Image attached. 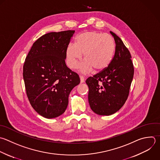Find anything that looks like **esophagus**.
Wrapping results in <instances>:
<instances>
[{
	"instance_id": "34e87169",
	"label": "esophagus",
	"mask_w": 160,
	"mask_h": 160,
	"mask_svg": "<svg viewBox=\"0 0 160 160\" xmlns=\"http://www.w3.org/2000/svg\"><path fill=\"white\" fill-rule=\"evenodd\" d=\"M79 78H80V81H81V83H83L84 82V77L83 76H79Z\"/></svg>"
}]
</instances>
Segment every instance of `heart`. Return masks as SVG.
<instances>
[{"mask_svg": "<svg viewBox=\"0 0 160 160\" xmlns=\"http://www.w3.org/2000/svg\"><path fill=\"white\" fill-rule=\"evenodd\" d=\"M114 50V41L111 36L96 31L85 32L76 37L74 44L67 46V63L71 68H77L83 54L85 61L80 66L81 72L86 74L92 69L101 71L111 62Z\"/></svg>", "mask_w": 160, "mask_h": 160, "instance_id": "obj_1", "label": "heart"}]
</instances>
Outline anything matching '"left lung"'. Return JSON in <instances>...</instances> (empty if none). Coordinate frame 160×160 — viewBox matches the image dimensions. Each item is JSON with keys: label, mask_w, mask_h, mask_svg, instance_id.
<instances>
[{"label": "left lung", "mask_w": 160, "mask_h": 160, "mask_svg": "<svg viewBox=\"0 0 160 160\" xmlns=\"http://www.w3.org/2000/svg\"><path fill=\"white\" fill-rule=\"evenodd\" d=\"M110 33L116 44L114 58L107 68L86 81L90 108L101 116L113 114L121 108L128 97L134 75L129 51L116 34Z\"/></svg>", "instance_id": "left-lung-1"}]
</instances>
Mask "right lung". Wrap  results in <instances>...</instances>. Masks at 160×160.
Instances as JSON below:
<instances>
[{"label": "right lung", "instance_id": "1", "mask_svg": "<svg viewBox=\"0 0 160 160\" xmlns=\"http://www.w3.org/2000/svg\"><path fill=\"white\" fill-rule=\"evenodd\" d=\"M75 31L49 32L32 45L23 66L27 96L34 109L48 119L62 114L72 89L80 83L69 69L66 49Z\"/></svg>", "mask_w": 160, "mask_h": 160}]
</instances>
